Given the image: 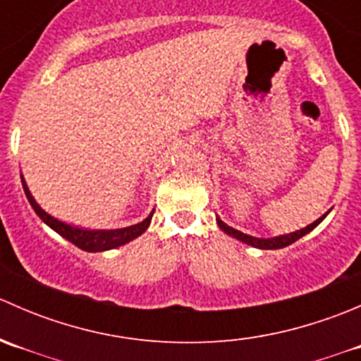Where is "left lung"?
Here are the masks:
<instances>
[{"label": "left lung", "instance_id": "8db88e82", "mask_svg": "<svg viewBox=\"0 0 361 361\" xmlns=\"http://www.w3.org/2000/svg\"><path fill=\"white\" fill-rule=\"evenodd\" d=\"M329 213H330V211H326V213L323 214V216H319L318 220L312 221V224L307 225V227L300 228V231H295V232H290V234L278 235V238H267V239L253 238V235L245 234V232L235 231L234 227H228V225L225 224V221H221L218 216H216V224H218V227H220L221 231L225 232V234L231 235V238H235V239H238V241L245 243V245L253 246V248H258V250H279V248H285V246H290V245H292V243L297 241V239H300L302 235H305V234H309V232H311V231H314V228L318 227V225L322 224L323 220H325L326 214H329Z\"/></svg>", "mask_w": 361, "mask_h": 361}]
</instances>
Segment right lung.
Masks as SVG:
<instances>
[{"mask_svg":"<svg viewBox=\"0 0 361 361\" xmlns=\"http://www.w3.org/2000/svg\"><path fill=\"white\" fill-rule=\"evenodd\" d=\"M20 180H23L25 197H27V201L32 206V209H35V213L42 218V221H45L52 231H56L57 234L63 235V238L68 239L69 243L78 246L80 250L89 251V253L118 248V246L140 238V235L147 231L148 225H150L152 221V216H154V211H152V213L148 214L143 221H140V224L123 228H113V231H90V228L76 227V225L66 224V221L63 220H57L56 216H52V214L47 213L45 209H42V206L35 201V197H32L31 192H29L23 174H20Z\"/></svg>","mask_w":361,"mask_h":361,"instance_id":"obj_1","label":"right lung"}]
</instances>
